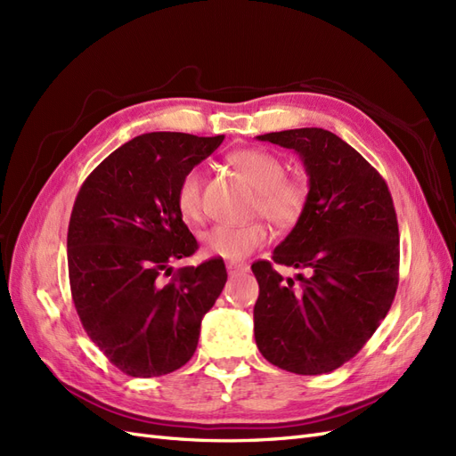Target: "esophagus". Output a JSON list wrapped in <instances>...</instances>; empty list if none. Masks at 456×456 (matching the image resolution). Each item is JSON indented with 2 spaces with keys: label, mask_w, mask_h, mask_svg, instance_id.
<instances>
[{
  "label": "esophagus",
  "mask_w": 456,
  "mask_h": 456,
  "mask_svg": "<svg viewBox=\"0 0 456 456\" xmlns=\"http://www.w3.org/2000/svg\"><path fill=\"white\" fill-rule=\"evenodd\" d=\"M226 270H228L230 275H238V273H243V272L249 270V266H247V265H240V262H228Z\"/></svg>",
  "instance_id": "obj_1"
}]
</instances>
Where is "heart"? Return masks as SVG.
<instances>
[{"mask_svg": "<svg viewBox=\"0 0 456 456\" xmlns=\"http://www.w3.org/2000/svg\"><path fill=\"white\" fill-rule=\"evenodd\" d=\"M230 163L256 190L255 211L265 215L280 228L295 226L308 205L310 190L302 176H287L285 163L260 148H243L232 151ZM201 183L198 167L184 173L176 188V209L184 220L196 223L201 218ZM270 230L260 220L247 224H216L201 236L203 253L224 260H241L262 245H266Z\"/></svg>", "mask_w": 456, "mask_h": 456, "instance_id": "heart-1", "label": "heart"}]
</instances>
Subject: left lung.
I'll return each instance as SVG.
<instances>
[{
    "instance_id": "8db88e82",
    "label": "left lung",
    "mask_w": 456,
    "mask_h": 456,
    "mask_svg": "<svg viewBox=\"0 0 456 456\" xmlns=\"http://www.w3.org/2000/svg\"><path fill=\"white\" fill-rule=\"evenodd\" d=\"M295 150L310 196L275 265L306 270L287 278L272 262L251 266L258 281L255 340L266 360L297 375H323L363 348L388 314L399 270V230L384 178L335 133L305 127L258 134Z\"/></svg>"
}]
</instances>
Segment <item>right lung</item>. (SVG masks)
I'll return each instance as SVG.
<instances>
[{"mask_svg": "<svg viewBox=\"0 0 456 456\" xmlns=\"http://www.w3.org/2000/svg\"><path fill=\"white\" fill-rule=\"evenodd\" d=\"M224 134L146 133L112 151L79 188L68 226V275L89 338L129 377H161L194 355L203 315L226 283L223 258L181 268L198 241L176 209L186 171Z\"/></svg>", "mask_w": 456, "mask_h": 456, "instance_id": "add662e5", "label": "right lung"}]
</instances>
